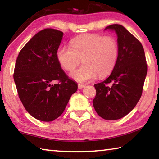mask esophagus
Returning <instances> with one entry per match:
<instances>
[{
	"mask_svg": "<svg viewBox=\"0 0 159 159\" xmlns=\"http://www.w3.org/2000/svg\"><path fill=\"white\" fill-rule=\"evenodd\" d=\"M85 87V85L84 84H78V88H79V89H82V88Z\"/></svg>",
	"mask_w": 159,
	"mask_h": 159,
	"instance_id": "esophagus-1",
	"label": "esophagus"
}]
</instances>
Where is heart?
<instances>
[{
    "label": "heart",
    "mask_w": 159,
    "mask_h": 159,
    "mask_svg": "<svg viewBox=\"0 0 159 159\" xmlns=\"http://www.w3.org/2000/svg\"><path fill=\"white\" fill-rule=\"evenodd\" d=\"M119 48L114 36L98 34H82L71 41V48L61 45L57 51V59L66 71H72L81 61L84 64L71 73L80 82L104 78L111 73L116 65Z\"/></svg>",
    "instance_id": "b5f03b06"
}]
</instances>
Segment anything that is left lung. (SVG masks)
<instances>
[{"label": "left lung", "instance_id": "left-lung-1", "mask_svg": "<svg viewBox=\"0 0 159 159\" xmlns=\"http://www.w3.org/2000/svg\"><path fill=\"white\" fill-rule=\"evenodd\" d=\"M105 29L114 30L117 34L118 59L111 75L94 85L96 96L93 104L102 118L117 120L130 113L140 99L147 64L141 43L125 27L112 25Z\"/></svg>", "mask_w": 159, "mask_h": 159}]
</instances>
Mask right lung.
<instances>
[{
    "instance_id": "right-lung-1",
    "label": "right lung",
    "mask_w": 159,
    "mask_h": 159,
    "mask_svg": "<svg viewBox=\"0 0 159 159\" xmlns=\"http://www.w3.org/2000/svg\"><path fill=\"white\" fill-rule=\"evenodd\" d=\"M63 32L45 29L31 38L16 60L13 78L19 98L30 115L52 121L65 109L78 85L67 76L57 59ZM55 81L56 84L52 83Z\"/></svg>"
}]
</instances>
